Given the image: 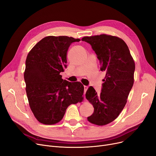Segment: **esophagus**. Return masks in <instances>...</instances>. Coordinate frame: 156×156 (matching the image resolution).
<instances>
[{"mask_svg": "<svg viewBox=\"0 0 156 156\" xmlns=\"http://www.w3.org/2000/svg\"><path fill=\"white\" fill-rule=\"evenodd\" d=\"M88 86H85V85H84V94H85V92H86V91L87 90V89H88Z\"/></svg>", "mask_w": 156, "mask_h": 156, "instance_id": "esophagus-1", "label": "esophagus"}]
</instances>
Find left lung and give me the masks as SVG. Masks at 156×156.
Listing matches in <instances>:
<instances>
[{"label":"left lung","instance_id":"1","mask_svg":"<svg viewBox=\"0 0 156 156\" xmlns=\"http://www.w3.org/2000/svg\"><path fill=\"white\" fill-rule=\"evenodd\" d=\"M82 40L91 45L99 60L101 70L106 72L101 92L98 94L92 87L86 92L85 97L94 108L87 120L105 126L117 118L127 103L134 83V61L127 45L119 37L103 34Z\"/></svg>","mask_w":156,"mask_h":156}]
</instances>
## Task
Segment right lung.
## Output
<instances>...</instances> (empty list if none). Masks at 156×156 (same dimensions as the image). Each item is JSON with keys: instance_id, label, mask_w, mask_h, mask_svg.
Here are the masks:
<instances>
[{"instance_id": "obj_1", "label": "right lung", "mask_w": 156, "mask_h": 156, "mask_svg": "<svg viewBox=\"0 0 156 156\" xmlns=\"http://www.w3.org/2000/svg\"><path fill=\"white\" fill-rule=\"evenodd\" d=\"M80 41L67 36H47L28 53L24 71L25 90L34 115L41 124L59 122L67 107L83 98L82 83L67 82L60 74L67 67L69 46Z\"/></svg>"}]
</instances>
